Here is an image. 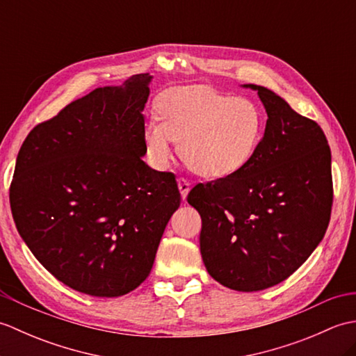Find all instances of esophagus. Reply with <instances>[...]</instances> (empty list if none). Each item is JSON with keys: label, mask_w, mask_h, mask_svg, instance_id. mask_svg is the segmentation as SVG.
Instances as JSON below:
<instances>
[{"label": "esophagus", "mask_w": 356, "mask_h": 356, "mask_svg": "<svg viewBox=\"0 0 356 356\" xmlns=\"http://www.w3.org/2000/svg\"><path fill=\"white\" fill-rule=\"evenodd\" d=\"M177 185H179V191H180V194H182V199H186V195H188V193H190V182H188L186 179H184V177H179L177 179Z\"/></svg>", "instance_id": "obj_1"}]
</instances>
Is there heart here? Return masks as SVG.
<instances>
[{
  "mask_svg": "<svg viewBox=\"0 0 356 356\" xmlns=\"http://www.w3.org/2000/svg\"><path fill=\"white\" fill-rule=\"evenodd\" d=\"M162 122L145 124L143 140L157 168L171 161L174 142L182 161L202 177L223 179L240 172L252 161L264 133L259 105L208 88H184L166 95Z\"/></svg>",
  "mask_w": 356,
  "mask_h": 356,
  "instance_id": "obj_1",
  "label": "heart"
}]
</instances>
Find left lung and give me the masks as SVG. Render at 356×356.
I'll return each mask as SVG.
<instances>
[{
  "label": "left lung",
  "mask_w": 356,
  "mask_h": 356,
  "mask_svg": "<svg viewBox=\"0 0 356 356\" xmlns=\"http://www.w3.org/2000/svg\"><path fill=\"white\" fill-rule=\"evenodd\" d=\"M266 128L240 172L195 185L200 254L216 282L255 292L282 283L320 245L330 220V148L321 127L260 86Z\"/></svg>",
  "instance_id": "8db88e82"
}]
</instances>
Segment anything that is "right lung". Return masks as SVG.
<instances>
[{
	"label": "right lung",
	"instance_id": "right-lung-1",
	"mask_svg": "<svg viewBox=\"0 0 356 356\" xmlns=\"http://www.w3.org/2000/svg\"><path fill=\"white\" fill-rule=\"evenodd\" d=\"M149 73L99 87L36 125L18 153L12 216L42 266L72 289L120 297L145 280L180 205L172 172L142 161Z\"/></svg>",
	"mask_w": 356,
	"mask_h": 356
}]
</instances>
